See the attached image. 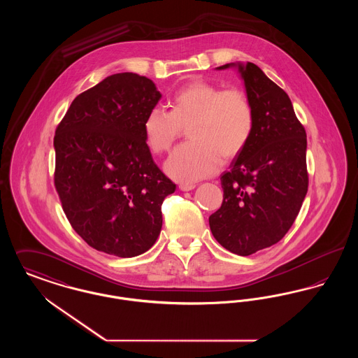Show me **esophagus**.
Wrapping results in <instances>:
<instances>
[{
  "label": "esophagus",
  "mask_w": 358,
  "mask_h": 358,
  "mask_svg": "<svg viewBox=\"0 0 358 358\" xmlns=\"http://www.w3.org/2000/svg\"><path fill=\"white\" fill-rule=\"evenodd\" d=\"M196 185L194 184H180V189L182 190V192H189V190H192V189H194Z\"/></svg>",
  "instance_id": "1"
}]
</instances>
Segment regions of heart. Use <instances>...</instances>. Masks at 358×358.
Returning a JSON list of instances; mask_svg holds the SVG:
<instances>
[{
    "mask_svg": "<svg viewBox=\"0 0 358 358\" xmlns=\"http://www.w3.org/2000/svg\"><path fill=\"white\" fill-rule=\"evenodd\" d=\"M169 111L153 107L143 120V134L154 154L171 150L187 127L189 142L165 164V171L180 182H194L217 171L222 159L241 153L254 131V108L238 88L194 80L169 99Z\"/></svg>",
    "mask_w": 358,
    "mask_h": 358,
    "instance_id": "b5f03b06",
    "label": "heart"
}]
</instances>
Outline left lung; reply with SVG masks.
I'll return each instance as SVG.
<instances>
[{"instance_id":"1","label":"left lung","mask_w":358,"mask_h":358,"mask_svg":"<svg viewBox=\"0 0 358 358\" xmlns=\"http://www.w3.org/2000/svg\"><path fill=\"white\" fill-rule=\"evenodd\" d=\"M254 108V131L231 171L222 173L224 199L209 216L212 235L232 254L248 256L287 234L306 197L307 138L289 95L254 63H229Z\"/></svg>"}]
</instances>
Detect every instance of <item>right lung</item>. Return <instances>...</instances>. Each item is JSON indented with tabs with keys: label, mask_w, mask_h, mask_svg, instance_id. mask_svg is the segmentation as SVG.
Here are the masks:
<instances>
[{
	"label": "right lung",
	"mask_w": 358,
	"mask_h": 358,
	"mask_svg": "<svg viewBox=\"0 0 358 358\" xmlns=\"http://www.w3.org/2000/svg\"><path fill=\"white\" fill-rule=\"evenodd\" d=\"M161 94L133 72L78 95L56 129L55 187L75 232L104 254L133 257L153 247L161 205L176 184L154 164L143 134Z\"/></svg>",
	"instance_id": "add662e5"
}]
</instances>
